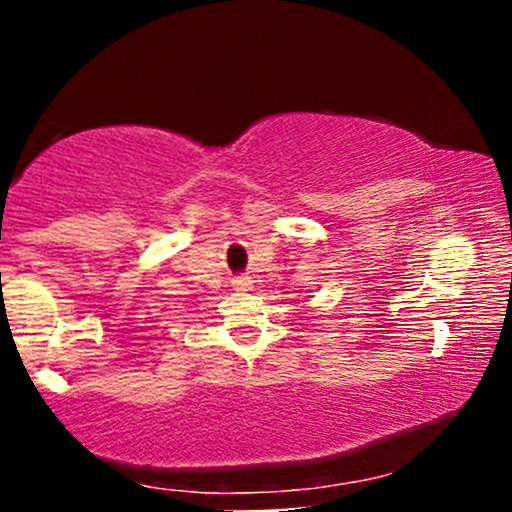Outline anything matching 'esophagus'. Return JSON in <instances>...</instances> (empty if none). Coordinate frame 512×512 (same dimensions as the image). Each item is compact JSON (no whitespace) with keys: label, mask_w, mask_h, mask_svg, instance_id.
<instances>
[{"label":"esophagus","mask_w":512,"mask_h":512,"mask_svg":"<svg viewBox=\"0 0 512 512\" xmlns=\"http://www.w3.org/2000/svg\"><path fill=\"white\" fill-rule=\"evenodd\" d=\"M233 286H236V289H240V291H248L252 286V279H250V276H236V279H233Z\"/></svg>","instance_id":"obj_1"}]
</instances>
